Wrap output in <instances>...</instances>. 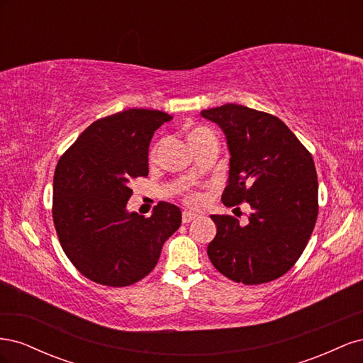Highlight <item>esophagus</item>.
Here are the masks:
<instances>
[{
	"label": "esophagus",
	"mask_w": 363,
	"mask_h": 363,
	"mask_svg": "<svg viewBox=\"0 0 363 363\" xmlns=\"http://www.w3.org/2000/svg\"><path fill=\"white\" fill-rule=\"evenodd\" d=\"M196 216H199V215L191 212V211H184L183 215H182V219H183V223H191L192 219H195Z\"/></svg>",
	"instance_id": "obj_1"
}]
</instances>
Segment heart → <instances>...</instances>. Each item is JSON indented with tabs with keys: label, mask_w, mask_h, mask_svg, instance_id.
<instances>
[{
	"label": "heart",
	"mask_w": 363,
	"mask_h": 363,
	"mask_svg": "<svg viewBox=\"0 0 363 363\" xmlns=\"http://www.w3.org/2000/svg\"><path fill=\"white\" fill-rule=\"evenodd\" d=\"M207 128H204V127H200V128H195L192 133L189 135V138H192V136H195V135H199V133H203V131H206ZM160 148H162V144H159L155 150H152V152H151V160L152 162H156L157 160V156H159V152H160ZM188 201L191 203V204H199L200 201H201V196L200 195H196V194H192V195H189L188 196Z\"/></svg>",
	"instance_id": "obj_1"
}]
</instances>
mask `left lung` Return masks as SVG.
Wrapping results in <instances>:
<instances>
[{
  "label": "left lung",
  "instance_id": "8db88e82",
  "mask_svg": "<svg viewBox=\"0 0 363 363\" xmlns=\"http://www.w3.org/2000/svg\"><path fill=\"white\" fill-rule=\"evenodd\" d=\"M223 130L230 171L223 203L247 201L251 215L240 224L211 215L216 236L207 245L213 267L230 280L259 284L286 274L304 251L318 216L315 163L277 116L228 103L201 111Z\"/></svg>",
  "mask_w": 363,
  "mask_h": 363
}]
</instances>
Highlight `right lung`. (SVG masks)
Returning a JSON list of instances; mask_svg holds the SVG:
<instances>
[{
	"mask_svg": "<svg viewBox=\"0 0 363 363\" xmlns=\"http://www.w3.org/2000/svg\"><path fill=\"white\" fill-rule=\"evenodd\" d=\"M172 116L128 108L95 121L60 157L52 219L65 255L84 277L128 286L152 271L182 224L177 206L160 201L150 218L127 211L130 182L148 175L155 131Z\"/></svg>",
	"mask_w": 363,
	"mask_h": 363,
	"instance_id": "right-lung-1",
	"label": "right lung"
}]
</instances>
